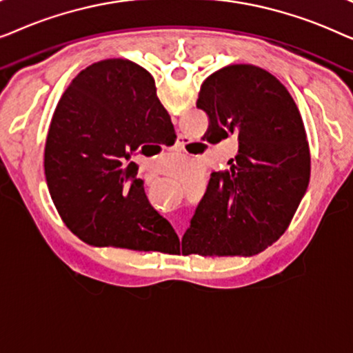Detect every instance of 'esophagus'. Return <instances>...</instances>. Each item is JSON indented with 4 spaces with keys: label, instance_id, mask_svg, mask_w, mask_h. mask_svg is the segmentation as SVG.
Here are the masks:
<instances>
[{
    "label": "esophagus",
    "instance_id": "34e87169",
    "mask_svg": "<svg viewBox=\"0 0 353 353\" xmlns=\"http://www.w3.org/2000/svg\"><path fill=\"white\" fill-rule=\"evenodd\" d=\"M186 141H185V139H183V138H180V141H178L176 143V146H175V149H176V151H180V152H185V146H186ZM178 234H180L181 236V230L180 231H178Z\"/></svg>",
    "mask_w": 353,
    "mask_h": 353
}]
</instances>
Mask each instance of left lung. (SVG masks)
I'll list each match as a JSON object with an SVG mask.
<instances>
[{
  "label": "left lung",
  "instance_id": "8db88e82",
  "mask_svg": "<svg viewBox=\"0 0 353 353\" xmlns=\"http://www.w3.org/2000/svg\"><path fill=\"white\" fill-rule=\"evenodd\" d=\"M197 108L209 117L202 139L236 137L230 168L214 172L181 252L254 255L288 230L310 180V149L292 96L270 72L233 64L207 77Z\"/></svg>",
  "mask_w": 353,
  "mask_h": 353
}]
</instances>
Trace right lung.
<instances>
[{
  "label": "right lung",
  "instance_id": "1",
  "mask_svg": "<svg viewBox=\"0 0 353 353\" xmlns=\"http://www.w3.org/2000/svg\"><path fill=\"white\" fill-rule=\"evenodd\" d=\"M175 138L146 69L105 59L81 70L56 105L45 148L48 190L67 228L98 248L149 252L167 234L178 241L130 162L139 149Z\"/></svg>",
  "mask_w": 353,
  "mask_h": 353
}]
</instances>
